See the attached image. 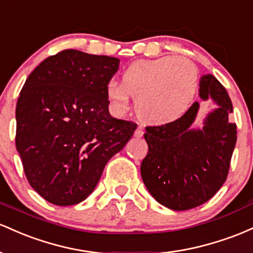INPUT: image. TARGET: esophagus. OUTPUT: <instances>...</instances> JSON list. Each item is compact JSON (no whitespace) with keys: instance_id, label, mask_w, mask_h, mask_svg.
Listing matches in <instances>:
<instances>
[{"instance_id":"obj_1","label":"esophagus","mask_w":253,"mask_h":253,"mask_svg":"<svg viewBox=\"0 0 253 253\" xmlns=\"http://www.w3.org/2000/svg\"><path fill=\"white\" fill-rule=\"evenodd\" d=\"M143 134H144V129L142 126H137V129L135 130V137H137V138H140V137H142V136H143Z\"/></svg>"}]
</instances>
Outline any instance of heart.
I'll return each instance as SVG.
<instances>
[{"label": "heart", "instance_id": "b5f03b06", "mask_svg": "<svg viewBox=\"0 0 253 253\" xmlns=\"http://www.w3.org/2000/svg\"><path fill=\"white\" fill-rule=\"evenodd\" d=\"M198 74L195 64L181 57L136 61L122 74V84L109 82L106 95L118 112L129 109L135 96L138 118L150 126H167L184 117L194 101Z\"/></svg>", "mask_w": 253, "mask_h": 253}]
</instances>
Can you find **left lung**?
<instances>
[{"instance_id":"1","label":"left lung","mask_w":253,"mask_h":253,"mask_svg":"<svg viewBox=\"0 0 253 253\" xmlns=\"http://www.w3.org/2000/svg\"><path fill=\"white\" fill-rule=\"evenodd\" d=\"M200 96L211 98L217 109L192 129L197 101L179 121L167 126H147L148 153L141 164V175L150 195L172 211H189L209 201L228 175L237 142V124L229 121L233 105L225 87L212 75H203Z\"/></svg>"}]
</instances>
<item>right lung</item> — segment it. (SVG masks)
Segmentation results:
<instances>
[{
  "label": "right lung",
  "mask_w": 253,
  "mask_h": 253,
  "mask_svg": "<svg viewBox=\"0 0 253 253\" xmlns=\"http://www.w3.org/2000/svg\"><path fill=\"white\" fill-rule=\"evenodd\" d=\"M119 59L68 49L30 74L16 103L15 146L28 183L47 202L86 200L137 124L109 113Z\"/></svg>",
  "instance_id": "obj_1"
}]
</instances>
